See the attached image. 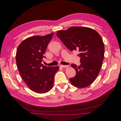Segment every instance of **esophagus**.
Instances as JSON below:
<instances>
[{"label": "esophagus", "instance_id": "1", "mask_svg": "<svg viewBox=\"0 0 121 121\" xmlns=\"http://www.w3.org/2000/svg\"><path fill=\"white\" fill-rule=\"evenodd\" d=\"M60 67L61 68H68L69 67L68 65H61Z\"/></svg>", "mask_w": 121, "mask_h": 121}]
</instances>
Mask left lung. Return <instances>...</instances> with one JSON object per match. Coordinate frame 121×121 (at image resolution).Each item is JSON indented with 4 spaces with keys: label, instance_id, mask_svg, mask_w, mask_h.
<instances>
[{
    "label": "left lung",
    "instance_id": "1",
    "mask_svg": "<svg viewBox=\"0 0 121 121\" xmlns=\"http://www.w3.org/2000/svg\"><path fill=\"white\" fill-rule=\"evenodd\" d=\"M57 36L70 51L78 50L81 64H72L76 74L69 79L78 88L90 85L97 78L104 58V45L102 38L95 30L87 27H72L59 30Z\"/></svg>",
    "mask_w": 121,
    "mask_h": 121
}]
</instances>
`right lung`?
Wrapping results in <instances>:
<instances>
[{
    "label": "right lung",
    "instance_id": "add662e5",
    "mask_svg": "<svg viewBox=\"0 0 121 121\" xmlns=\"http://www.w3.org/2000/svg\"><path fill=\"white\" fill-rule=\"evenodd\" d=\"M53 33L44 36H34L22 41L17 47L16 59L17 69L24 82L33 91L45 93L52 88L58 66L41 64L47 46Z\"/></svg>",
    "mask_w": 121,
    "mask_h": 121
}]
</instances>
